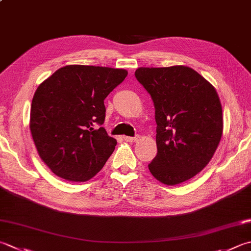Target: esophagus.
<instances>
[{
	"label": "esophagus",
	"instance_id": "esophagus-1",
	"mask_svg": "<svg viewBox=\"0 0 251 251\" xmlns=\"http://www.w3.org/2000/svg\"><path fill=\"white\" fill-rule=\"evenodd\" d=\"M123 138H124V140L127 141V142H135L137 139H138V137H128V136H125V137H123Z\"/></svg>",
	"mask_w": 251,
	"mask_h": 251
}]
</instances>
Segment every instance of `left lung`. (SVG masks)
<instances>
[{"label":"left lung","instance_id":"left-lung-1","mask_svg":"<svg viewBox=\"0 0 251 251\" xmlns=\"http://www.w3.org/2000/svg\"><path fill=\"white\" fill-rule=\"evenodd\" d=\"M135 76L155 109L158 153L148 165L150 173L162 184L184 183L208 165L222 138L217 90L184 65L139 67Z\"/></svg>","mask_w":251,"mask_h":251}]
</instances>
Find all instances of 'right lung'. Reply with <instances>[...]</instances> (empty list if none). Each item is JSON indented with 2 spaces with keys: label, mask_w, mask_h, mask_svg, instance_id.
<instances>
[{
  "label": "right lung",
  "mask_w": 251,
  "mask_h": 251,
  "mask_svg": "<svg viewBox=\"0 0 251 251\" xmlns=\"http://www.w3.org/2000/svg\"><path fill=\"white\" fill-rule=\"evenodd\" d=\"M127 74L120 68L67 65L37 88L29 126L39 156L58 177L87 181L104 166L117 144L101 127L104 99Z\"/></svg>",
  "instance_id": "obj_1"
}]
</instances>
